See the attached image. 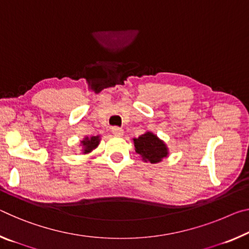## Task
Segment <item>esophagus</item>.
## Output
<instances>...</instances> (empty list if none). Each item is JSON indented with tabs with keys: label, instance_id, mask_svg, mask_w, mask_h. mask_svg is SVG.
Returning <instances> with one entry per match:
<instances>
[{
	"label": "esophagus",
	"instance_id": "esophagus-1",
	"mask_svg": "<svg viewBox=\"0 0 249 249\" xmlns=\"http://www.w3.org/2000/svg\"><path fill=\"white\" fill-rule=\"evenodd\" d=\"M112 133L114 136H117V137H121L124 135V129L121 128V127H117V126H114L112 127Z\"/></svg>",
	"mask_w": 249,
	"mask_h": 249
}]
</instances>
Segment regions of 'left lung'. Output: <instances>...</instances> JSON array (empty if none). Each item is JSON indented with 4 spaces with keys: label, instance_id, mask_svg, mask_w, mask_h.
Masks as SVG:
<instances>
[{
    "label": "left lung",
    "instance_id": "left-lung-1",
    "mask_svg": "<svg viewBox=\"0 0 249 249\" xmlns=\"http://www.w3.org/2000/svg\"><path fill=\"white\" fill-rule=\"evenodd\" d=\"M135 152L145 163H160L165 157H168L169 149L166 143L153 132H145L137 139H133Z\"/></svg>",
    "mask_w": 249,
    "mask_h": 249
}]
</instances>
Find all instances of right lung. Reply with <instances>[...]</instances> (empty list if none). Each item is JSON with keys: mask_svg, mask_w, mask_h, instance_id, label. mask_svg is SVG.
I'll return each mask as SVG.
<instances>
[{"mask_svg": "<svg viewBox=\"0 0 249 249\" xmlns=\"http://www.w3.org/2000/svg\"><path fill=\"white\" fill-rule=\"evenodd\" d=\"M101 135H96V136H85L84 139L81 141L80 143V147L82 154H89L94 149L97 148V146L100 145L101 142Z\"/></svg>", "mask_w": 249, "mask_h": 249, "instance_id": "obj_1", "label": "right lung"}]
</instances>
